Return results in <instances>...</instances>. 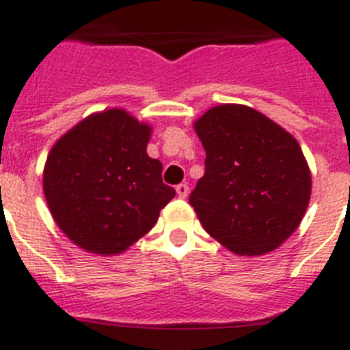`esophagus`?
<instances>
[{"label": "esophagus", "mask_w": 350, "mask_h": 350, "mask_svg": "<svg viewBox=\"0 0 350 350\" xmlns=\"http://www.w3.org/2000/svg\"><path fill=\"white\" fill-rule=\"evenodd\" d=\"M177 194L180 198H187V194H189V185L185 184V182H184V184H178L177 185Z\"/></svg>", "instance_id": "1"}]
</instances>
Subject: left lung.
I'll use <instances>...</instances> for the list:
<instances>
[{
    "instance_id": "8db88e82",
    "label": "left lung",
    "mask_w": 350,
    "mask_h": 350,
    "mask_svg": "<svg viewBox=\"0 0 350 350\" xmlns=\"http://www.w3.org/2000/svg\"><path fill=\"white\" fill-rule=\"evenodd\" d=\"M194 129L206 157L189 203L206 233L240 256L277 249L310 202V170L298 142L245 105L210 108Z\"/></svg>"
}]
</instances>
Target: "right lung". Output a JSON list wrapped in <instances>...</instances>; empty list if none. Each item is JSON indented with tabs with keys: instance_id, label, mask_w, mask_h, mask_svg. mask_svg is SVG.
<instances>
[{
	"instance_id": "obj_1",
	"label": "right lung",
	"mask_w": 350,
	"mask_h": 350,
	"mask_svg": "<svg viewBox=\"0 0 350 350\" xmlns=\"http://www.w3.org/2000/svg\"><path fill=\"white\" fill-rule=\"evenodd\" d=\"M150 126L126 110L92 113L55 142L43 170L52 217L80 249L119 254L152 230L175 196L148 157Z\"/></svg>"
}]
</instances>
